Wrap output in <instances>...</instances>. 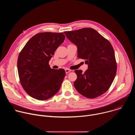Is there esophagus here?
I'll use <instances>...</instances> for the list:
<instances>
[{
    "mask_svg": "<svg viewBox=\"0 0 135 135\" xmlns=\"http://www.w3.org/2000/svg\"><path fill=\"white\" fill-rule=\"evenodd\" d=\"M65 71H66V73H69L70 71H71V70L69 69H68V68H67V69H65Z\"/></svg>",
    "mask_w": 135,
    "mask_h": 135,
    "instance_id": "34e87169",
    "label": "esophagus"
}]
</instances>
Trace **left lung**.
<instances>
[{
	"mask_svg": "<svg viewBox=\"0 0 135 135\" xmlns=\"http://www.w3.org/2000/svg\"><path fill=\"white\" fill-rule=\"evenodd\" d=\"M68 39L78 47V57L85 60L88 69L75 70L76 90L86 98L102 95L110 88L117 70L115 53L110 43L91 28L65 31Z\"/></svg>",
	"mask_w": 135,
	"mask_h": 135,
	"instance_id": "1",
	"label": "left lung"
}]
</instances>
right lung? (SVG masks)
Here are the masks:
<instances>
[{
    "instance_id": "add662e5",
    "label": "right lung",
    "mask_w": 135,
    "mask_h": 135,
    "mask_svg": "<svg viewBox=\"0 0 135 135\" xmlns=\"http://www.w3.org/2000/svg\"><path fill=\"white\" fill-rule=\"evenodd\" d=\"M65 39L62 32L38 33L30 38L19 54L17 63L19 79L31 97L47 100L60 90L65 70L51 69L49 63Z\"/></svg>"
}]
</instances>
